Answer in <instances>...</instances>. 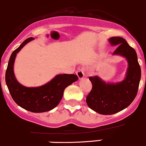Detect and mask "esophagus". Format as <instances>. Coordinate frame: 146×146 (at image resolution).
I'll return each mask as SVG.
<instances>
[{"label": "esophagus", "instance_id": "obj_1", "mask_svg": "<svg viewBox=\"0 0 146 146\" xmlns=\"http://www.w3.org/2000/svg\"><path fill=\"white\" fill-rule=\"evenodd\" d=\"M85 75V70L84 68H80L77 71V76H78L79 79H82Z\"/></svg>", "mask_w": 146, "mask_h": 146}]
</instances>
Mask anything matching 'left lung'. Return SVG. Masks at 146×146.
Wrapping results in <instances>:
<instances>
[{
    "instance_id": "left-lung-1",
    "label": "left lung",
    "mask_w": 146,
    "mask_h": 146,
    "mask_svg": "<svg viewBox=\"0 0 146 146\" xmlns=\"http://www.w3.org/2000/svg\"><path fill=\"white\" fill-rule=\"evenodd\" d=\"M111 45H118L113 54L125 57L128 62L126 78L117 84H106L98 77H89L92 89L86 98L91 110L98 113L111 115L122 111L137 96L141 80V67L135 50L121 36L110 38Z\"/></svg>"
}]
</instances>
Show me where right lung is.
Here are the masks:
<instances>
[{
  "mask_svg": "<svg viewBox=\"0 0 146 146\" xmlns=\"http://www.w3.org/2000/svg\"><path fill=\"white\" fill-rule=\"evenodd\" d=\"M34 39L28 38L13 51L10 56L5 73V82L14 101L29 111L41 113L50 111L60 103L64 91L68 85L78 80L75 74L58 75L50 82L39 87H25L17 82L14 74L13 66L17 53L29 41Z\"/></svg>",
  "mask_w": 146,
  "mask_h": 146,
  "instance_id": "right-lung-1",
  "label": "right lung"
}]
</instances>
